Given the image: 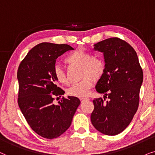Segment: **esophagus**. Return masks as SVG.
I'll list each match as a JSON object with an SVG mask.
<instances>
[{"label":"esophagus","mask_w":155,"mask_h":155,"mask_svg":"<svg viewBox=\"0 0 155 155\" xmlns=\"http://www.w3.org/2000/svg\"><path fill=\"white\" fill-rule=\"evenodd\" d=\"M80 100H81V102H84V101H85L89 100V98H80Z\"/></svg>","instance_id":"esophagus-1"}]
</instances>
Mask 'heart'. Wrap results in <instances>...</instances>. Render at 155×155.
<instances>
[{"label": "heart", "instance_id": "b5f03b06", "mask_svg": "<svg viewBox=\"0 0 155 155\" xmlns=\"http://www.w3.org/2000/svg\"><path fill=\"white\" fill-rule=\"evenodd\" d=\"M65 61L69 64L81 65V77L83 79L76 82L67 90L69 96L86 97L89 94L94 85V79L99 80L106 71V64L102 59L93 57L92 54L83 50H76L66 57ZM53 74L59 83L67 84L68 79L65 71L61 67L56 65L54 67Z\"/></svg>", "mask_w": 155, "mask_h": 155}]
</instances>
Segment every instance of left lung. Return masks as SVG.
Listing matches in <instances>:
<instances>
[{"instance_id": "1", "label": "left lung", "mask_w": 155, "mask_h": 155, "mask_svg": "<svg viewBox=\"0 0 155 155\" xmlns=\"http://www.w3.org/2000/svg\"><path fill=\"white\" fill-rule=\"evenodd\" d=\"M94 49L104 53L106 71L96 86L104 99L93 101L91 120L101 133L115 135L128 126L137 112L143 72L135 49L121 39H106L95 44ZM107 97L109 100L104 102Z\"/></svg>"}]
</instances>
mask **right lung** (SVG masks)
Listing matches in <instances>:
<instances>
[{
  "instance_id": "obj_1",
  "label": "right lung",
  "mask_w": 155,
  "mask_h": 155,
  "mask_svg": "<svg viewBox=\"0 0 155 155\" xmlns=\"http://www.w3.org/2000/svg\"><path fill=\"white\" fill-rule=\"evenodd\" d=\"M72 49L69 45L40 43L30 49L18 69V106L31 128L47 139L58 137L69 128L81 104L74 96L53 104L52 95L64 94L53 74L56 59Z\"/></svg>"
}]
</instances>
